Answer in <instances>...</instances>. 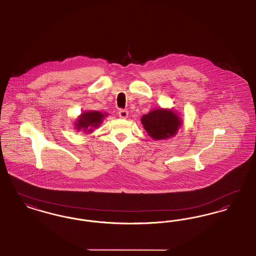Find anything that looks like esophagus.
Here are the masks:
<instances>
[{
    "label": "esophagus",
    "mask_w": 256,
    "mask_h": 256,
    "mask_svg": "<svg viewBox=\"0 0 256 256\" xmlns=\"http://www.w3.org/2000/svg\"><path fill=\"white\" fill-rule=\"evenodd\" d=\"M119 116H120V118H122V119H126L128 116V111L126 110H119Z\"/></svg>",
    "instance_id": "34e87169"
}]
</instances>
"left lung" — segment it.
Listing matches in <instances>:
<instances>
[{"mask_svg":"<svg viewBox=\"0 0 256 256\" xmlns=\"http://www.w3.org/2000/svg\"><path fill=\"white\" fill-rule=\"evenodd\" d=\"M141 122L148 134L154 140L170 138L182 124V118L172 110L159 108L142 116Z\"/></svg>","mask_w":256,"mask_h":256,"instance_id":"8db88e82","label":"left lung"}]
</instances>
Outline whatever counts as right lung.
<instances>
[{
    "instance_id": "add662e5",
    "label": "right lung",
    "mask_w": 256,
    "mask_h": 256,
    "mask_svg": "<svg viewBox=\"0 0 256 256\" xmlns=\"http://www.w3.org/2000/svg\"><path fill=\"white\" fill-rule=\"evenodd\" d=\"M108 116V114H102L98 111H87L80 114L74 122V126L78 130L86 132V134H90L93 132V128H98L102 122L104 118Z\"/></svg>"
}]
</instances>
